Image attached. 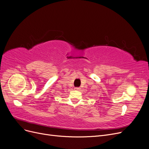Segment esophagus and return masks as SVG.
<instances>
[{
	"label": "esophagus",
	"mask_w": 149,
	"mask_h": 149,
	"mask_svg": "<svg viewBox=\"0 0 149 149\" xmlns=\"http://www.w3.org/2000/svg\"><path fill=\"white\" fill-rule=\"evenodd\" d=\"M79 89H80L79 87H75L74 88V90H76V91H79Z\"/></svg>",
	"instance_id": "esophagus-1"
}]
</instances>
